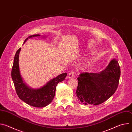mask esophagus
Instances as JSON below:
<instances>
[{
    "mask_svg": "<svg viewBox=\"0 0 132 132\" xmlns=\"http://www.w3.org/2000/svg\"><path fill=\"white\" fill-rule=\"evenodd\" d=\"M75 76V72L73 71H71L69 74H68V77L69 78L73 77Z\"/></svg>",
    "mask_w": 132,
    "mask_h": 132,
    "instance_id": "34e87169",
    "label": "esophagus"
}]
</instances>
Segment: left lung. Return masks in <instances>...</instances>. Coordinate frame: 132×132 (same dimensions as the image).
<instances>
[{
  "instance_id": "obj_1",
  "label": "left lung",
  "mask_w": 132,
  "mask_h": 132,
  "mask_svg": "<svg viewBox=\"0 0 132 132\" xmlns=\"http://www.w3.org/2000/svg\"><path fill=\"white\" fill-rule=\"evenodd\" d=\"M120 75V66L115 59L99 73H81L76 92L78 101L85 105L102 103L116 91Z\"/></svg>"
}]
</instances>
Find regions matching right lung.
Wrapping results in <instances>:
<instances>
[{
    "label": "right lung",
    "instance_id": "1",
    "mask_svg": "<svg viewBox=\"0 0 132 132\" xmlns=\"http://www.w3.org/2000/svg\"><path fill=\"white\" fill-rule=\"evenodd\" d=\"M37 36L40 35L35 34L29 36L24 43L29 38ZM20 50L21 48L15 53L11 70V77L17 95L21 100L31 106L36 108L44 107L48 105L53 100L56 86L60 82L65 79L67 73L65 72L59 75L40 89H31L24 82L20 75L19 67V56Z\"/></svg>",
    "mask_w": 132,
    "mask_h": 132
}]
</instances>
